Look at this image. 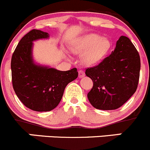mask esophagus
<instances>
[{
	"instance_id": "esophagus-1",
	"label": "esophagus",
	"mask_w": 150,
	"mask_h": 150,
	"mask_svg": "<svg viewBox=\"0 0 150 150\" xmlns=\"http://www.w3.org/2000/svg\"><path fill=\"white\" fill-rule=\"evenodd\" d=\"M84 76V71L83 70H81V69H80V70L79 71V77L81 78V77H83Z\"/></svg>"
}]
</instances>
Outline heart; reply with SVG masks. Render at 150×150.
<instances>
[{"mask_svg": "<svg viewBox=\"0 0 150 150\" xmlns=\"http://www.w3.org/2000/svg\"><path fill=\"white\" fill-rule=\"evenodd\" d=\"M111 47L108 38L98 34L92 33L79 39L72 46V50L77 54H84L82 61L84 64L91 66L100 62L107 54Z\"/></svg>", "mask_w": 150, "mask_h": 150, "instance_id": "b5f03b06", "label": "heart"}]
</instances>
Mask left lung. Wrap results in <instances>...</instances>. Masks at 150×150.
I'll return each mask as SVG.
<instances>
[{
	"label": "left lung",
	"mask_w": 150,
	"mask_h": 150,
	"mask_svg": "<svg viewBox=\"0 0 150 150\" xmlns=\"http://www.w3.org/2000/svg\"><path fill=\"white\" fill-rule=\"evenodd\" d=\"M139 52L127 37L122 35L116 48L98 65L86 69L93 82L87 98L93 107L113 110L122 106L134 94L140 75Z\"/></svg>",
	"instance_id": "obj_1"
}]
</instances>
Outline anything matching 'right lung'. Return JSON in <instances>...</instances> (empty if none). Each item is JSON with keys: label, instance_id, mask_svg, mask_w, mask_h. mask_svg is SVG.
Wrapping results in <instances>:
<instances>
[{"label": "right lung", "instance_id": "obj_1", "mask_svg": "<svg viewBox=\"0 0 150 150\" xmlns=\"http://www.w3.org/2000/svg\"><path fill=\"white\" fill-rule=\"evenodd\" d=\"M46 32L33 29L22 38L11 57L12 85L20 101L36 112H49L59 104L65 88L78 76L76 68L66 71L34 64L33 41L48 38Z\"/></svg>", "mask_w": 150, "mask_h": 150}]
</instances>
